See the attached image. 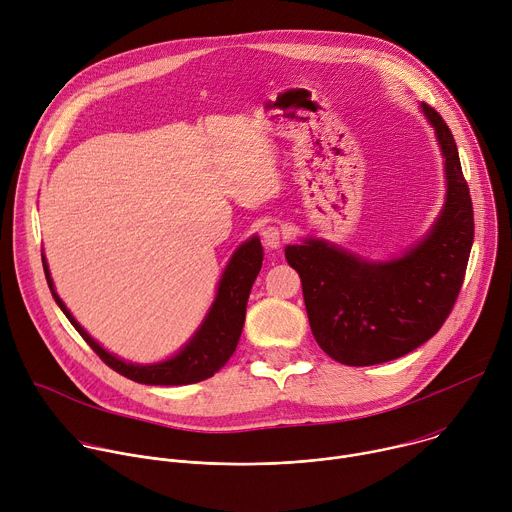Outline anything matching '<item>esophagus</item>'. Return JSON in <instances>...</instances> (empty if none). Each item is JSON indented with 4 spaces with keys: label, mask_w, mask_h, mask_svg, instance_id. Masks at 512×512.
<instances>
[{
    "label": "esophagus",
    "mask_w": 512,
    "mask_h": 512,
    "mask_svg": "<svg viewBox=\"0 0 512 512\" xmlns=\"http://www.w3.org/2000/svg\"><path fill=\"white\" fill-rule=\"evenodd\" d=\"M261 239H263L265 247H269V249H277V247H281V243L287 239V235H285L279 227L271 225V227H265V229H263Z\"/></svg>",
    "instance_id": "1"
}]
</instances>
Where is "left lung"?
Returning <instances> with one entry per match:
<instances>
[{"label": "left lung", "mask_w": 512, "mask_h": 512, "mask_svg": "<svg viewBox=\"0 0 512 512\" xmlns=\"http://www.w3.org/2000/svg\"><path fill=\"white\" fill-rule=\"evenodd\" d=\"M446 158L448 200L431 233L401 259L369 263L324 241L285 247L300 273L312 334L348 367L395 360L427 342L448 320L474 243V210L448 123L421 105Z\"/></svg>", "instance_id": "obj_1"}]
</instances>
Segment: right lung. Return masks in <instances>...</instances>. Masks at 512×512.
<instances>
[{"mask_svg": "<svg viewBox=\"0 0 512 512\" xmlns=\"http://www.w3.org/2000/svg\"><path fill=\"white\" fill-rule=\"evenodd\" d=\"M42 263H44V273H46L48 287L52 291V298L56 300L64 316L70 320V324L77 328L83 340L99 354V358L107 364L109 369H113L115 373L135 383L172 387V385H190V383H198L212 377L214 373L221 371L227 364V360L233 356L243 332L251 287L263 263V249L257 237L241 245V249L233 255L229 267L223 273L221 285H218L216 302L212 304L196 336L180 354H176L166 362L150 364V367L127 364L115 358L113 354H109L107 350H103L64 308V304L60 302V298L56 296V291L52 287L46 261L42 259Z\"/></svg>", "mask_w": 512, "mask_h": 512, "instance_id": "right-lung-1", "label": "right lung"}]
</instances>
